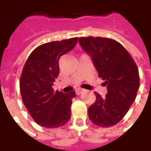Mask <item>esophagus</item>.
<instances>
[{"mask_svg": "<svg viewBox=\"0 0 151 151\" xmlns=\"http://www.w3.org/2000/svg\"><path fill=\"white\" fill-rule=\"evenodd\" d=\"M83 91H84L83 89H78V90H76V94H77V95H80V94Z\"/></svg>", "mask_w": 151, "mask_h": 151, "instance_id": "1", "label": "esophagus"}]
</instances>
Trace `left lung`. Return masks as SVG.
Wrapping results in <instances>:
<instances>
[{
	"label": "left lung",
	"mask_w": 151,
	"mask_h": 151,
	"mask_svg": "<svg viewBox=\"0 0 151 151\" xmlns=\"http://www.w3.org/2000/svg\"><path fill=\"white\" fill-rule=\"evenodd\" d=\"M79 43L89 55L105 80L108 93L105 98L95 92L96 99L89 107L92 123L103 128L113 126L126 115L139 88V73L136 63L125 47L109 38L81 37Z\"/></svg>",
	"instance_id": "obj_1"
}]
</instances>
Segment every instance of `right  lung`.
Instances as JSON below:
<instances>
[{"mask_svg": "<svg viewBox=\"0 0 151 151\" xmlns=\"http://www.w3.org/2000/svg\"><path fill=\"white\" fill-rule=\"evenodd\" d=\"M78 37L52 41L37 47L28 56L20 77L22 99L33 120L47 129L65 125L71 116L75 91H54L59 74V59L74 47Z\"/></svg>", "mask_w": 151, "mask_h": 151, "instance_id": "add662e5", "label": "right lung"}]
</instances>
